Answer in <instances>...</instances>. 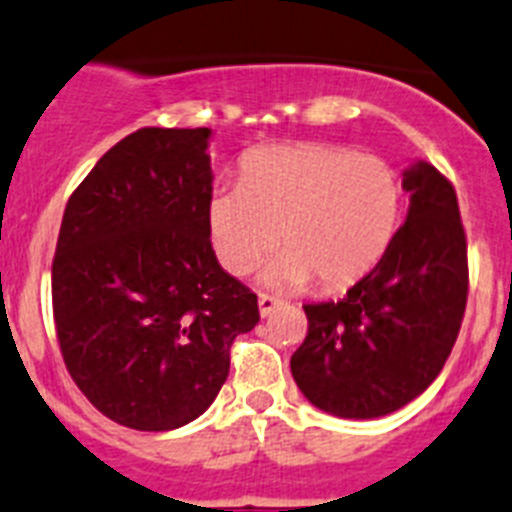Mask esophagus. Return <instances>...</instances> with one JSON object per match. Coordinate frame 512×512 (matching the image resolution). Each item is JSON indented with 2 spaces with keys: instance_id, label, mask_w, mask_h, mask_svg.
<instances>
[{
  "instance_id": "34e87169",
  "label": "esophagus",
  "mask_w": 512,
  "mask_h": 512,
  "mask_svg": "<svg viewBox=\"0 0 512 512\" xmlns=\"http://www.w3.org/2000/svg\"><path fill=\"white\" fill-rule=\"evenodd\" d=\"M257 306H260V316L265 319V316H270V313L280 306V301L275 296H267V293H262V296L257 298Z\"/></svg>"
}]
</instances>
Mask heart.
I'll use <instances>...</instances> for the list:
<instances>
[{"instance_id":"1","label":"heart","mask_w":512,"mask_h":512,"mask_svg":"<svg viewBox=\"0 0 512 512\" xmlns=\"http://www.w3.org/2000/svg\"><path fill=\"white\" fill-rule=\"evenodd\" d=\"M398 170L377 155L331 145H275L242 163L239 186L209 199L211 245L232 275L283 255L262 280L273 288H342L377 265L400 219Z\"/></svg>"}]
</instances>
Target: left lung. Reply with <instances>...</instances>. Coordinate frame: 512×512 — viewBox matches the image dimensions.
I'll list each match as a JSON object with an SVG mask.
<instances>
[{
	"label": "left lung",
	"mask_w": 512,
	"mask_h": 512,
	"mask_svg": "<svg viewBox=\"0 0 512 512\" xmlns=\"http://www.w3.org/2000/svg\"><path fill=\"white\" fill-rule=\"evenodd\" d=\"M408 214L347 296L303 306L308 334L290 357L298 390L339 418H380L436 380L467 306V237L454 186L426 160L403 170Z\"/></svg>",
	"instance_id": "left-lung-1"
}]
</instances>
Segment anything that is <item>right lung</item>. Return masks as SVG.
I'll return each mask as SVG.
<instances>
[{
  "label": "right lung",
  "mask_w": 512,
  "mask_h": 512,
  "mask_svg": "<svg viewBox=\"0 0 512 512\" xmlns=\"http://www.w3.org/2000/svg\"><path fill=\"white\" fill-rule=\"evenodd\" d=\"M209 127H142L68 199L53 316L78 390L112 421L170 431L199 418L229 347L260 321L257 296L211 247Z\"/></svg>",
  "instance_id": "1"
}]
</instances>
